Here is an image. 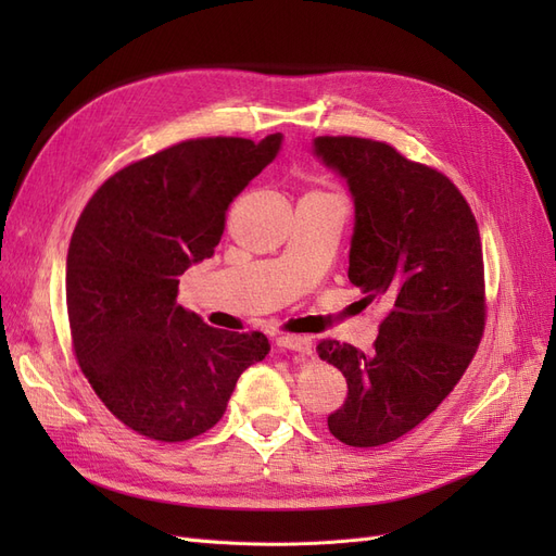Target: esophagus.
Wrapping results in <instances>:
<instances>
[{
    "mask_svg": "<svg viewBox=\"0 0 556 556\" xmlns=\"http://www.w3.org/2000/svg\"><path fill=\"white\" fill-rule=\"evenodd\" d=\"M278 345L285 350H292L299 352L301 357H308L313 355V341L308 336H299V333H282L278 336Z\"/></svg>",
    "mask_w": 556,
    "mask_h": 556,
    "instance_id": "1",
    "label": "esophagus"
}]
</instances>
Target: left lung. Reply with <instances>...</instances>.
I'll use <instances>...</instances> for the list:
<instances>
[{
    "label": "left lung",
    "instance_id": "8db88e82",
    "mask_svg": "<svg viewBox=\"0 0 556 556\" xmlns=\"http://www.w3.org/2000/svg\"><path fill=\"white\" fill-rule=\"evenodd\" d=\"M315 155L355 199L348 278L366 304L390 306L368 355L333 339L317 343L348 382L327 425L345 445L378 447L439 408L473 359L486 319L482 241L457 185L394 146L317 137Z\"/></svg>",
    "mask_w": 556,
    "mask_h": 556
}]
</instances>
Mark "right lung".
Segmentation results:
<instances>
[{
    "label": "right lung",
    "mask_w": 556,
    "mask_h": 556,
    "mask_svg": "<svg viewBox=\"0 0 556 556\" xmlns=\"http://www.w3.org/2000/svg\"><path fill=\"white\" fill-rule=\"evenodd\" d=\"M280 141H180L115 172L78 217L66 255L74 355L104 406L150 441L208 431L268 355L262 331L208 327L176 299L178 276L213 255L233 197Z\"/></svg>",
    "instance_id": "add662e5"
}]
</instances>
